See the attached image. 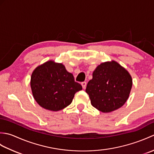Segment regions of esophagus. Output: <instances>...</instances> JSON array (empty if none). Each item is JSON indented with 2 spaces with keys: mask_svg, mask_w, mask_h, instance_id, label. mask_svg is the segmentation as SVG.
Listing matches in <instances>:
<instances>
[{
  "mask_svg": "<svg viewBox=\"0 0 154 154\" xmlns=\"http://www.w3.org/2000/svg\"><path fill=\"white\" fill-rule=\"evenodd\" d=\"M81 85H82V87H83V89H85L86 88V86H87V83L86 82H82V83H81Z\"/></svg>",
  "mask_w": 154,
  "mask_h": 154,
  "instance_id": "34e87169",
  "label": "esophagus"
}]
</instances>
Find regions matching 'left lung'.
I'll use <instances>...</instances> for the list:
<instances>
[{"mask_svg":"<svg viewBox=\"0 0 154 154\" xmlns=\"http://www.w3.org/2000/svg\"><path fill=\"white\" fill-rule=\"evenodd\" d=\"M132 86L131 75L119 63L112 61L98 65L85 91L93 106L103 112H110L126 102Z\"/></svg>","mask_w":154,"mask_h":154,"instance_id":"1","label":"left lung"}]
</instances>
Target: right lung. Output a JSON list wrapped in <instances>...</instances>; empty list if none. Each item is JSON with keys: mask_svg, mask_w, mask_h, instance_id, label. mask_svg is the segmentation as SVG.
I'll return each instance as SVG.
<instances>
[{"mask_svg": "<svg viewBox=\"0 0 154 154\" xmlns=\"http://www.w3.org/2000/svg\"><path fill=\"white\" fill-rule=\"evenodd\" d=\"M30 85L35 101L45 109L58 111L71 103L75 94L82 90L73 74L62 63L48 61L34 69Z\"/></svg>", "mask_w": 154, "mask_h": 154, "instance_id": "1", "label": "right lung"}]
</instances>
